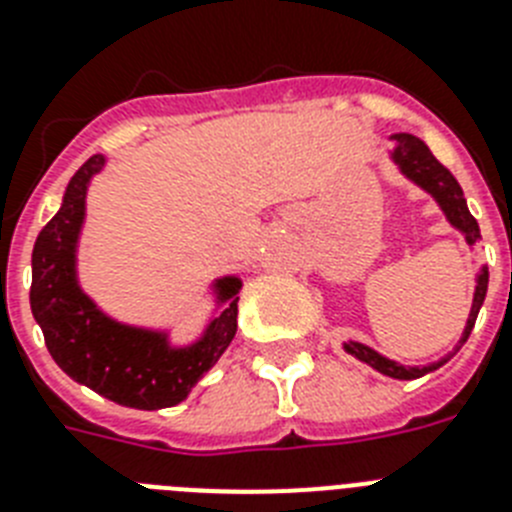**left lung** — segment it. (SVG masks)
<instances>
[{
	"mask_svg": "<svg viewBox=\"0 0 512 512\" xmlns=\"http://www.w3.org/2000/svg\"><path fill=\"white\" fill-rule=\"evenodd\" d=\"M393 140L398 143L393 150V161L401 166L403 174L409 176V179H414L419 187H424L429 195L435 197L437 203H440V208L445 210L448 221L453 223L455 229L466 234L468 244L479 242V239H482V234H479V223H476V218L468 213L466 197H463L461 184L455 182V176L450 174V171L445 169L435 156H432V150H429L419 137L406 135V132H403V135H393ZM487 283H489V270L482 268V273H479V278H476L474 304H471V315H468L466 330H463L461 346L466 343V338L471 336L476 315H479V309H482L484 304V296H487ZM346 351L354 354L359 362L369 364L372 369H377V372H382V375L395 377V380H414V377H422L424 372H432V369H437L440 364L448 362V359H442L440 364H429V367L419 369V367H403V364L390 362V359L380 356L377 351L367 349V346H362V343H346Z\"/></svg>",
	"mask_w": 512,
	"mask_h": 512,
	"instance_id": "1",
	"label": "left lung"
}]
</instances>
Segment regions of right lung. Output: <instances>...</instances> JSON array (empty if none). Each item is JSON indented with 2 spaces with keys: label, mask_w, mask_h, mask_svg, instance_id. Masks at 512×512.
<instances>
[{
  "label": "right lung",
  "mask_w": 512,
  "mask_h": 512,
  "mask_svg": "<svg viewBox=\"0 0 512 512\" xmlns=\"http://www.w3.org/2000/svg\"><path fill=\"white\" fill-rule=\"evenodd\" d=\"M101 169L103 156H93L75 171L62 208L38 234L30 309L44 330L46 349L72 380L119 406L166 409L184 401L195 382L229 349L236 333V291L242 281H218V296L226 307L210 322L203 341L190 349H171L161 333L127 328L101 315L75 281V244L85 216V192L90 176Z\"/></svg>",
  "instance_id": "right-lung-1"
}]
</instances>
